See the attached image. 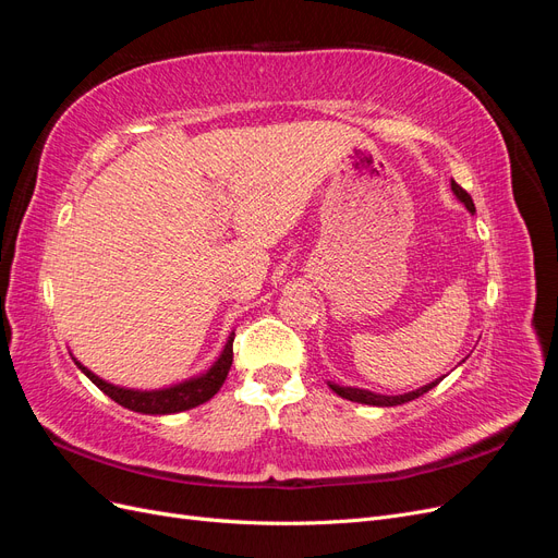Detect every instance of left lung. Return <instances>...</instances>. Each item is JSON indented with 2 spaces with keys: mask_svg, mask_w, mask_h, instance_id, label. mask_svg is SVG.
Segmentation results:
<instances>
[{
  "mask_svg": "<svg viewBox=\"0 0 558 558\" xmlns=\"http://www.w3.org/2000/svg\"><path fill=\"white\" fill-rule=\"evenodd\" d=\"M451 191H453V195L459 197L463 205H465V209L470 211V214H475V202H472V197L461 189L459 183H456L453 179H451ZM461 363H465V361H461ZM445 377H440V379H435V381H430V384H426V386H421V388H416V391H410V393H402V396H381V393H375V391H367V388H356V386H340V384H332V381H328V386L332 388V391L340 396V398H347V400H351V402H361V404H375V408H396V404H404V402H410V400H414V398H418V396H424V393H428L433 386H437L440 384Z\"/></svg>",
  "mask_w": 558,
  "mask_h": 558,
  "instance_id": "1",
  "label": "left lung"
}]
</instances>
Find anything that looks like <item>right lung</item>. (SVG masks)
I'll return each instance as SVG.
<instances>
[{"label": "right lung", "instance_id": "add662e5", "mask_svg": "<svg viewBox=\"0 0 558 558\" xmlns=\"http://www.w3.org/2000/svg\"><path fill=\"white\" fill-rule=\"evenodd\" d=\"M232 340H234V332H230L221 356L216 359V363L207 369L205 375L191 377V379H185L174 386H167V388H154V391H140V388H125V386L109 384L102 377L90 373V369L86 365H81L76 359H74V363L78 365L81 373L99 388V391L107 393L118 404H123V408H128L132 412H140V414H177V412L193 410V408H197V404L207 402L209 398H214L218 393V388L223 386V381L230 373V365H232Z\"/></svg>", "mask_w": 558, "mask_h": 558}]
</instances>
